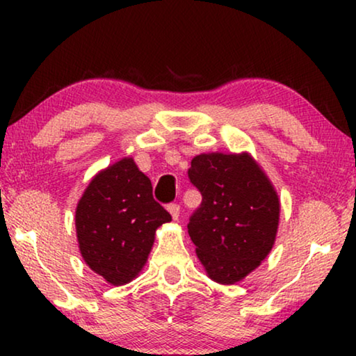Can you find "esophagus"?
<instances>
[{"instance_id":"obj_1","label":"esophagus","mask_w":356,"mask_h":356,"mask_svg":"<svg viewBox=\"0 0 356 356\" xmlns=\"http://www.w3.org/2000/svg\"><path fill=\"white\" fill-rule=\"evenodd\" d=\"M168 212L172 213L173 220H178V217H179V206H178V204H170Z\"/></svg>"}]
</instances>
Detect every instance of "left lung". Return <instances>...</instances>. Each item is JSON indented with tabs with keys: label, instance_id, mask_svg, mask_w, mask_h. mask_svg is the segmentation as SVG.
I'll return each mask as SVG.
<instances>
[{
	"label": "left lung",
	"instance_id": "left-lung-1",
	"mask_svg": "<svg viewBox=\"0 0 356 356\" xmlns=\"http://www.w3.org/2000/svg\"><path fill=\"white\" fill-rule=\"evenodd\" d=\"M188 178L202 202L188 233L209 277L232 285L254 270L275 241L280 204L264 172L248 154H201Z\"/></svg>",
	"mask_w": 356,
	"mask_h": 356
}]
</instances>
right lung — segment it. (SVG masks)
I'll list each match as a JSON object with an SVG mask.
<instances>
[{
    "mask_svg": "<svg viewBox=\"0 0 356 356\" xmlns=\"http://www.w3.org/2000/svg\"><path fill=\"white\" fill-rule=\"evenodd\" d=\"M172 216L155 201L152 183L133 159L95 175L76 209V232L87 266L111 285L139 274L155 230Z\"/></svg>",
    "mask_w": 356,
    "mask_h": 356,
    "instance_id": "1",
    "label": "right lung"
}]
</instances>
